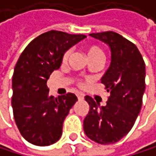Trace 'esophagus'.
<instances>
[{
	"mask_svg": "<svg viewBox=\"0 0 156 156\" xmlns=\"http://www.w3.org/2000/svg\"><path fill=\"white\" fill-rule=\"evenodd\" d=\"M77 97H78V98L79 100H82V99L84 98V94H82V93H78V94H77Z\"/></svg>",
	"mask_w": 156,
	"mask_h": 156,
	"instance_id": "34e87169",
	"label": "esophagus"
}]
</instances>
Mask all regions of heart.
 I'll list each match as a JSON object with an SVG mask.
<instances>
[{
  "mask_svg": "<svg viewBox=\"0 0 156 156\" xmlns=\"http://www.w3.org/2000/svg\"><path fill=\"white\" fill-rule=\"evenodd\" d=\"M71 52H72L71 48H68L63 53L62 58H61V60H62L63 63H66L69 60V57L71 55ZM87 56H88L89 59H94V58H102V59H104V57H105L103 49L99 46L95 45V44H91V45H88L87 47ZM78 83L79 86L81 85V83L79 81Z\"/></svg>",
  "mask_w": 156,
  "mask_h": 156,
  "instance_id": "1",
  "label": "heart"
}]
</instances>
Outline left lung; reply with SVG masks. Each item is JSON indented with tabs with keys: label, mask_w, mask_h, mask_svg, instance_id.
<instances>
[{
	"label": "left lung",
	"mask_w": 156,
	"mask_h": 156,
	"mask_svg": "<svg viewBox=\"0 0 156 156\" xmlns=\"http://www.w3.org/2000/svg\"><path fill=\"white\" fill-rule=\"evenodd\" d=\"M89 35L108 44L112 58L101 78L109 93L107 105L99 107L91 97H85L89 111L84 131L91 140L110 144L127 135L135 125L145 89V64L137 47L120 34L108 30Z\"/></svg>",
	"instance_id": "8db88e82"
}]
</instances>
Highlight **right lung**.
<instances>
[{
	"label": "right lung",
	"mask_w": 156,
	"mask_h": 156,
	"mask_svg": "<svg viewBox=\"0 0 156 156\" xmlns=\"http://www.w3.org/2000/svg\"><path fill=\"white\" fill-rule=\"evenodd\" d=\"M84 38L51 30L32 40L20 54L12 76V106L18 129L29 143L46 146L60 138L63 122L78 98L73 93L49 97L47 81L60 67L63 53Z\"/></svg>",
	"instance_id": "add662e5"
}]
</instances>
